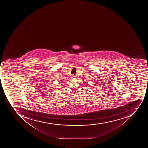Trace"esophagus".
<instances>
[{"instance_id": "1", "label": "esophagus", "mask_w": 148, "mask_h": 148, "mask_svg": "<svg viewBox=\"0 0 148 148\" xmlns=\"http://www.w3.org/2000/svg\"><path fill=\"white\" fill-rule=\"evenodd\" d=\"M72 78H75V76H73V75H72Z\"/></svg>"}]
</instances>
